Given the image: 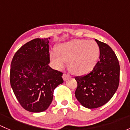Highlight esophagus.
<instances>
[{
  "mask_svg": "<svg viewBox=\"0 0 130 130\" xmlns=\"http://www.w3.org/2000/svg\"><path fill=\"white\" fill-rule=\"evenodd\" d=\"M70 75L68 74H67V73H63V78L64 80H67L68 79V78H70Z\"/></svg>",
  "mask_w": 130,
  "mask_h": 130,
  "instance_id": "esophagus-1",
  "label": "esophagus"
}]
</instances>
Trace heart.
I'll list each match as a JSON object with an SVG mask.
<instances>
[{"instance_id":"heart-1","label":"heart","mask_w":130,"mask_h":130,"mask_svg":"<svg viewBox=\"0 0 130 130\" xmlns=\"http://www.w3.org/2000/svg\"><path fill=\"white\" fill-rule=\"evenodd\" d=\"M99 56L100 48L96 42L74 40L59 44L56 53L50 54V59L58 69H62L68 62L70 72L76 75H84L94 69Z\"/></svg>"}]
</instances>
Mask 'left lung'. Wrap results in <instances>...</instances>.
Listing matches in <instances>:
<instances>
[{"mask_svg": "<svg viewBox=\"0 0 130 130\" xmlns=\"http://www.w3.org/2000/svg\"><path fill=\"white\" fill-rule=\"evenodd\" d=\"M100 48L99 60L91 72L75 77L76 98L84 107L98 108L106 104L118 89L120 67L118 58L111 47L96 39Z\"/></svg>", "mask_w": 130, "mask_h": 130, "instance_id": "obj_1", "label": "left lung"}]
</instances>
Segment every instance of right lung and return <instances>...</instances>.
<instances>
[{"instance_id": "1", "label": "right lung", "mask_w": 130, "mask_h": 130, "mask_svg": "<svg viewBox=\"0 0 130 130\" xmlns=\"http://www.w3.org/2000/svg\"><path fill=\"white\" fill-rule=\"evenodd\" d=\"M50 40L27 42L17 51L10 65V86L22 107L29 112L46 110L55 89L63 82V73L49 66Z\"/></svg>"}]
</instances>
